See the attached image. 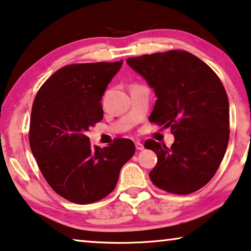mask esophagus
<instances>
[{
  "mask_svg": "<svg viewBox=\"0 0 251 251\" xmlns=\"http://www.w3.org/2000/svg\"><path fill=\"white\" fill-rule=\"evenodd\" d=\"M135 148H136V150H143L144 149V146L141 142H139V141H136L135 142Z\"/></svg>",
  "mask_w": 251,
  "mask_h": 251,
  "instance_id": "34e87169",
  "label": "esophagus"
}]
</instances>
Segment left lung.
<instances>
[{"instance_id": "left-lung-1", "label": "left lung", "mask_w": 251, "mask_h": 251, "mask_svg": "<svg viewBox=\"0 0 251 251\" xmlns=\"http://www.w3.org/2000/svg\"><path fill=\"white\" fill-rule=\"evenodd\" d=\"M126 62L142 75L156 93L149 121L171 127L175 141L147 140L157 165L150 179L157 188L190 195L202 188L217 172L230 139L226 91L209 66L183 50L128 58Z\"/></svg>"}]
</instances>
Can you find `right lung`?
Instances as JSON below:
<instances>
[{
	"label": "right lung",
	"instance_id": "obj_1",
	"mask_svg": "<svg viewBox=\"0 0 251 251\" xmlns=\"http://www.w3.org/2000/svg\"><path fill=\"white\" fill-rule=\"evenodd\" d=\"M123 65L73 63L49 77L31 108L29 146L49 185L70 202L86 204L114 191L119 172L135 152L133 141L92 148L85 134L103 118L101 98Z\"/></svg>",
	"mask_w": 251,
	"mask_h": 251
}]
</instances>
